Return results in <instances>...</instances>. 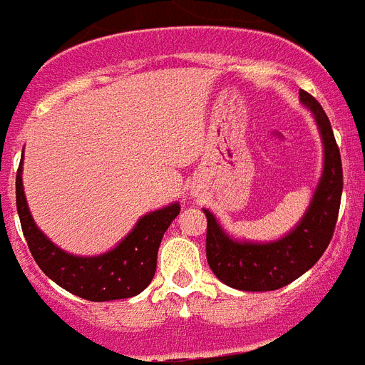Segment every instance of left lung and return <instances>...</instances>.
Returning a JSON list of instances; mask_svg holds the SVG:
<instances>
[{
  "instance_id": "left-lung-1",
  "label": "left lung",
  "mask_w": 365,
  "mask_h": 365,
  "mask_svg": "<svg viewBox=\"0 0 365 365\" xmlns=\"http://www.w3.org/2000/svg\"><path fill=\"white\" fill-rule=\"evenodd\" d=\"M300 103L309 108L317 121L324 163L309 206L294 229L272 242L238 240L232 238L215 215L204 208L208 219L206 259L215 277L232 289L264 292L289 285L321 259L336 229L343 191L339 148L330 120L315 97L300 90Z\"/></svg>"
}]
</instances>
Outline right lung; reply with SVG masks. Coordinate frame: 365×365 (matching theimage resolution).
<instances>
[{
  "label": "right lung",
  "mask_w": 365,
  "mask_h": 365,
  "mask_svg": "<svg viewBox=\"0 0 365 365\" xmlns=\"http://www.w3.org/2000/svg\"><path fill=\"white\" fill-rule=\"evenodd\" d=\"M22 163L16 173V210L38 268L61 289L84 300L110 302L140 294L155 275L159 244L180 213V204L173 202L142 215L131 232L110 251L80 257L58 247L35 225L24 195Z\"/></svg>",
  "instance_id": "add662e5"
}]
</instances>
